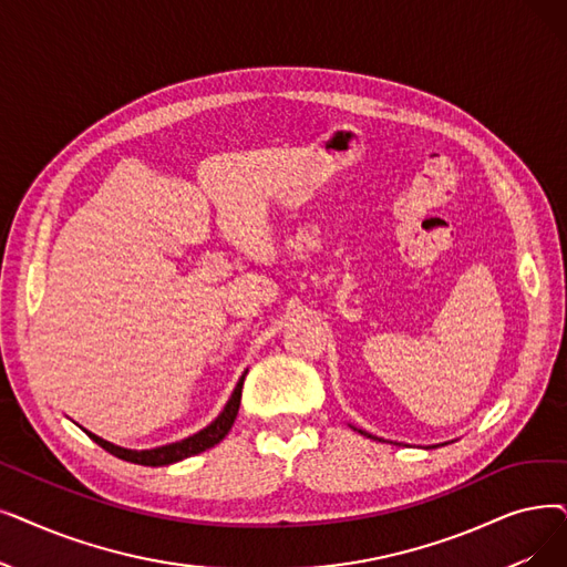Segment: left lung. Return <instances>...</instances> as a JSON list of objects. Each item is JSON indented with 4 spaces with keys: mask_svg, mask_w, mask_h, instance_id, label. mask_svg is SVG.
<instances>
[{
    "mask_svg": "<svg viewBox=\"0 0 567 567\" xmlns=\"http://www.w3.org/2000/svg\"><path fill=\"white\" fill-rule=\"evenodd\" d=\"M352 426V424H350ZM354 431H359L361 435H365V437H373V440H382V437H378V435H373V433H368V431H361V429H357V426H352ZM442 445H447V442H442Z\"/></svg>",
    "mask_w": 567,
    "mask_h": 567,
    "instance_id": "8db88e82",
    "label": "left lung"
}]
</instances>
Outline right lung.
Masks as SVG:
<instances>
[{"mask_svg":"<svg viewBox=\"0 0 567 567\" xmlns=\"http://www.w3.org/2000/svg\"><path fill=\"white\" fill-rule=\"evenodd\" d=\"M245 375H248V371H245L240 375V380L236 382V389L231 391V396L225 405V410L219 412L215 420L202 429L196 431L194 435H187L178 442H168V445H162V447H153V450H127V447H120V445H113V442L94 435L90 431H85L96 445L104 447L106 452H111L113 456L122 458V461H130V463H138V465H168V463H178L183 458H189L194 454H202L210 447H215L219 440H225V435L231 431L234 422H236V414H238V408H240V393H243V382H245Z\"/></svg>","mask_w":567,"mask_h":567,"instance_id":"1","label":"right lung"}]
</instances>
